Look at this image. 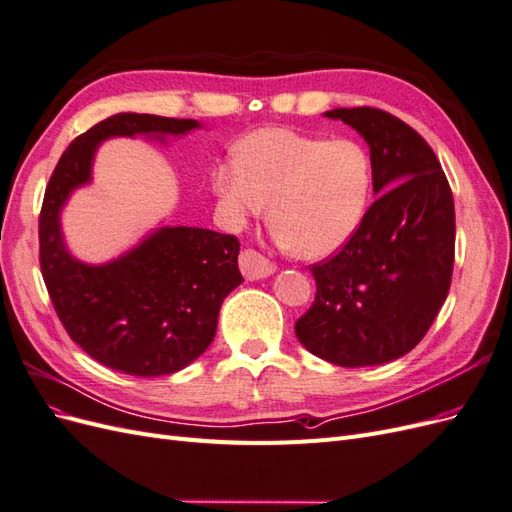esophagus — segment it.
Segmentation results:
<instances>
[{"label":"esophagus","mask_w":512,"mask_h":512,"mask_svg":"<svg viewBox=\"0 0 512 512\" xmlns=\"http://www.w3.org/2000/svg\"><path fill=\"white\" fill-rule=\"evenodd\" d=\"M239 267L245 275V280H262V277H269L275 273L273 262L254 250H243L239 254Z\"/></svg>","instance_id":"esophagus-1"}]
</instances>
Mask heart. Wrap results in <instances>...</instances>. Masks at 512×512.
<instances>
[{
  "label": "heart",
  "instance_id": "1",
  "mask_svg": "<svg viewBox=\"0 0 512 512\" xmlns=\"http://www.w3.org/2000/svg\"><path fill=\"white\" fill-rule=\"evenodd\" d=\"M369 153L352 138L327 141L290 128H260L235 147V164L211 175L222 222L243 230L267 213L273 235L305 260L337 254L359 232L371 200Z\"/></svg>",
  "mask_w": 512,
  "mask_h": 512
}]
</instances>
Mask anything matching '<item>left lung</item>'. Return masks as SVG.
<instances>
[{"instance_id": "obj_1", "label": "left lung", "mask_w": 512, "mask_h": 512, "mask_svg": "<svg viewBox=\"0 0 512 512\" xmlns=\"http://www.w3.org/2000/svg\"><path fill=\"white\" fill-rule=\"evenodd\" d=\"M369 147L374 205L352 241L312 267L316 299L294 324L299 342L342 367L391 363L429 331L455 260V203L436 153L380 108H333Z\"/></svg>"}]
</instances>
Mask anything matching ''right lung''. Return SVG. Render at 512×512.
Listing matches in <instances>:
<instances>
[{"label":"right lung","mask_w":512,"mask_h":512,"mask_svg":"<svg viewBox=\"0 0 512 512\" xmlns=\"http://www.w3.org/2000/svg\"><path fill=\"white\" fill-rule=\"evenodd\" d=\"M203 128L196 119L117 113L74 138L46 185L40 267L55 312L91 359L128 376L156 378L188 367L218 329L220 307L243 277L237 237L207 228L158 226L121 256L91 265L68 250L61 211L94 179L98 147L117 136L166 145Z\"/></svg>","instance_id":"1"}]
</instances>
